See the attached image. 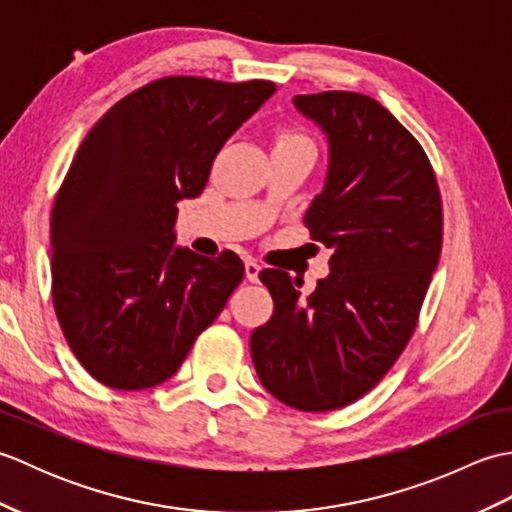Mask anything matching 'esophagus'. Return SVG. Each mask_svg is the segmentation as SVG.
<instances>
[{
	"label": "esophagus",
	"mask_w": 512,
	"mask_h": 512,
	"mask_svg": "<svg viewBox=\"0 0 512 512\" xmlns=\"http://www.w3.org/2000/svg\"><path fill=\"white\" fill-rule=\"evenodd\" d=\"M244 268H246V279L253 281V284H255V281L259 279V270H262V266H259L255 259H246Z\"/></svg>",
	"instance_id": "1"
}]
</instances>
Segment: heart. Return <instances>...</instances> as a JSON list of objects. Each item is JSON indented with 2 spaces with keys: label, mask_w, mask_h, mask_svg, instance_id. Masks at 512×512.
Instances as JSON below:
<instances>
[{
  "label": "heart",
  "mask_w": 512,
  "mask_h": 512,
  "mask_svg": "<svg viewBox=\"0 0 512 512\" xmlns=\"http://www.w3.org/2000/svg\"><path fill=\"white\" fill-rule=\"evenodd\" d=\"M275 149H306L314 151L310 136L295 127H281L275 136Z\"/></svg>",
  "instance_id": "heart-1"
}]
</instances>
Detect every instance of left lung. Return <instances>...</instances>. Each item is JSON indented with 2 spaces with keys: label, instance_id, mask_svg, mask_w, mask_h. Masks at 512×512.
<instances>
[{
  "label": "left lung",
  "instance_id": "1",
  "mask_svg": "<svg viewBox=\"0 0 512 512\" xmlns=\"http://www.w3.org/2000/svg\"><path fill=\"white\" fill-rule=\"evenodd\" d=\"M330 143L323 191L306 226L332 248L308 299L279 268L259 273L273 317L250 334L262 385L301 411L365 396L405 350L442 250V200L422 145L372 96H295Z\"/></svg>",
  "mask_w": 512,
  "mask_h": 512
}]
</instances>
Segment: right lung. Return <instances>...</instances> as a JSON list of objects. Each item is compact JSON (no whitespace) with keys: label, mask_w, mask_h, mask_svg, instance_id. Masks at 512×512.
<instances>
[{"label":"right lung","mask_w":512,"mask_h":512,"mask_svg":"<svg viewBox=\"0 0 512 512\" xmlns=\"http://www.w3.org/2000/svg\"><path fill=\"white\" fill-rule=\"evenodd\" d=\"M273 92L262 79L165 76L127 94L83 138L52 204V303L99 383H165L242 284L235 253L176 248L173 226L178 202L198 198L226 140Z\"/></svg>","instance_id":"1"}]
</instances>
